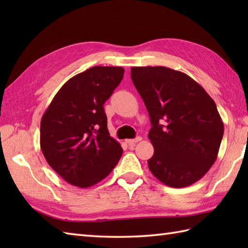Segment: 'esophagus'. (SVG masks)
<instances>
[{"label":"esophagus","mask_w":248,"mask_h":248,"mask_svg":"<svg viewBox=\"0 0 248 248\" xmlns=\"http://www.w3.org/2000/svg\"><path fill=\"white\" fill-rule=\"evenodd\" d=\"M140 140H141V138H140V136H138V138L134 139V140H125V143H127L130 147H134L135 144L138 143V141H140Z\"/></svg>","instance_id":"esophagus-1"}]
</instances>
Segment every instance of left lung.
<instances>
[{"label":"left lung","mask_w":248,"mask_h":248,"mask_svg":"<svg viewBox=\"0 0 248 248\" xmlns=\"http://www.w3.org/2000/svg\"><path fill=\"white\" fill-rule=\"evenodd\" d=\"M131 78L152 125V175L170 187L198 181L217 160L224 135L214 100L191 77L167 67H132Z\"/></svg>","instance_id":"obj_1"}]
</instances>
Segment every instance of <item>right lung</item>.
<instances>
[{
    "mask_svg": "<svg viewBox=\"0 0 248 248\" xmlns=\"http://www.w3.org/2000/svg\"><path fill=\"white\" fill-rule=\"evenodd\" d=\"M123 67H92L62 86L40 124V148L48 164L78 187L109 175L123 155L109 136L103 104L124 78Z\"/></svg>",
    "mask_w": 248,
    "mask_h": 248,
    "instance_id": "right-lung-1",
    "label": "right lung"
}]
</instances>
